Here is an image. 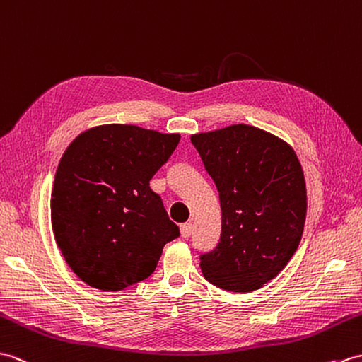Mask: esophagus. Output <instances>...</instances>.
Here are the masks:
<instances>
[{
    "mask_svg": "<svg viewBox=\"0 0 362 362\" xmlns=\"http://www.w3.org/2000/svg\"><path fill=\"white\" fill-rule=\"evenodd\" d=\"M180 230H181L182 238H189L192 235V232H194V226H192L190 223H184V224H181Z\"/></svg>",
    "mask_w": 362,
    "mask_h": 362,
    "instance_id": "obj_1",
    "label": "esophagus"
}]
</instances>
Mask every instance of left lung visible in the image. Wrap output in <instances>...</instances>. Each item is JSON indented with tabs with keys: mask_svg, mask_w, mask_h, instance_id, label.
Returning a JSON list of instances; mask_svg holds the SVG:
<instances>
[{
	"mask_svg": "<svg viewBox=\"0 0 362 362\" xmlns=\"http://www.w3.org/2000/svg\"><path fill=\"white\" fill-rule=\"evenodd\" d=\"M190 139L221 206L220 242L199 254L203 276L226 291L259 290L300 243L307 189L299 159L282 139L245 124Z\"/></svg>",
	"mask_w": 362,
	"mask_h": 362,
	"instance_id": "8db88e82",
	"label": "left lung"
}]
</instances>
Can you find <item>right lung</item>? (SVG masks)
<instances>
[{"mask_svg": "<svg viewBox=\"0 0 362 362\" xmlns=\"http://www.w3.org/2000/svg\"><path fill=\"white\" fill-rule=\"evenodd\" d=\"M180 134L110 124L83 132L55 173L51 221L69 268L93 288L120 291L151 276L180 237L150 180Z\"/></svg>", "mask_w": 362, "mask_h": 362, "instance_id": "obj_1", "label": "right lung"}]
</instances>
